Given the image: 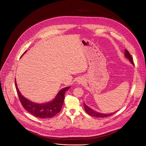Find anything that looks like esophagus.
<instances>
[{
  "mask_svg": "<svg viewBox=\"0 0 146 146\" xmlns=\"http://www.w3.org/2000/svg\"><path fill=\"white\" fill-rule=\"evenodd\" d=\"M77 82V84H78V85H80V84H82L83 83H84V80H82V78H79V79H78Z\"/></svg>",
  "mask_w": 146,
  "mask_h": 146,
  "instance_id": "esophagus-1",
  "label": "esophagus"
}]
</instances>
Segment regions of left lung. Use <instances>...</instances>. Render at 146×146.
I'll return each mask as SVG.
<instances>
[{"label": "left lung", "instance_id": "left-lung-1", "mask_svg": "<svg viewBox=\"0 0 146 146\" xmlns=\"http://www.w3.org/2000/svg\"><path fill=\"white\" fill-rule=\"evenodd\" d=\"M125 56L129 60V62H131V63L134 65V64H133V59H132V58L131 55V54L129 53L128 51L127 50H125ZM84 109H85V110L90 115H91L92 117H100V118H104V117H109V116H110L113 114H114L115 113L117 112L115 111L114 113H99V112H98L93 109H92L91 108H90V107H88L87 105H86V104L84 102Z\"/></svg>", "mask_w": 146, "mask_h": 146}]
</instances>
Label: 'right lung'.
Instances as JSON below:
<instances>
[{"label": "right lung", "mask_w": 146, "mask_h": 146, "mask_svg": "<svg viewBox=\"0 0 146 146\" xmlns=\"http://www.w3.org/2000/svg\"><path fill=\"white\" fill-rule=\"evenodd\" d=\"M27 51V50L23 54V55H24ZM15 81L17 94L24 108L32 115L40 118H51L60 111L65 99V94L70 87H67L61 89L54 99L50 102L37 103L27 99L21 94L18 90L16 80H15Z\"/></svg>", "instance_id": "1"}]
</instances>
